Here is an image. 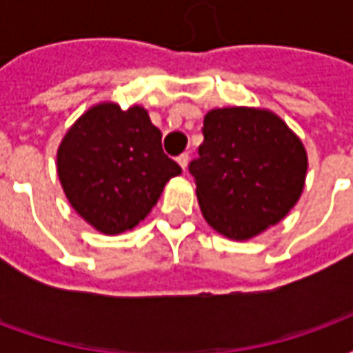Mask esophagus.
<instances>
[{
    "mask_svg": "<svg viewBox=\"0 0 353 353\" xmlns=\"http://www.w3.org/2000/svg\"><path fill=\"white\" fill-rule=\"evenodd\" d=\"M177 162H179V166L181 168H187V164H189V153H181L179 157H177Z\"/></svg>",
    "mask_w": 353,
    "mask_h": 353,
    "instance_id": "34e87169",
    "label": "esophagus"
}]
</instances>
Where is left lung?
<instances>
[{
    "instance_id": "left-lung-1",
    "label": "left lung",
    "mask_w": 353,
    "mask_h": 353,
    "mask_svg": "<svg viewBox=\"0 0 353 353\" xmlns=\"http://www.w3.org/2000/svg\"><path fill=\"white\" fill-rule=\"evenodd\" d=\"M202 134L189 172L204 219L234 240L283 219L303 192L308 166L288 124L263 109L225 108L204 117Z\"/></svg>"
}]
</instances>
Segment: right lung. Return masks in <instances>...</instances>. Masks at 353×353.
<instances>
[{"label":"right lung","mask_w":353,"mask_h":353,"mask_svg":"<svg viewBox=\"0 0 353 353\" xmlns=\"http://www.w3.org/2000/svg\"><path fill=\"white\" fill-rule=\"evenodd\" d=\"M181 168L162 151V134L139 105L88 109L58 149V176L70 204L94 229H134Z\"/></svg>","instance_id":"add662e5"}]
</instances>
